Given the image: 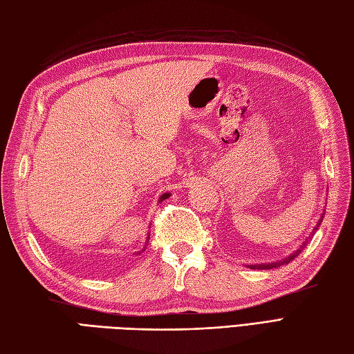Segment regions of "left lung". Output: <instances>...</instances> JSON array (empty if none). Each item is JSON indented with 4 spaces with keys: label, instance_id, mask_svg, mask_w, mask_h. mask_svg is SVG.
Here are the masks:
<instances>
[{
    "label": "left lung",
    "instance_id": "8db88e82",
    "mask_svg": "<svg viewBox=\"0 0 354 354\" xmlns=\"http://www.w3.org/2000/svg\"><path fill=\"white\" fill-rule=\"evenodd\" d=\"M323 216H324V213L322 214V219L317 222V225H315V228H314V232L318 230V227H320V223H322V221H323ZM306 245H308V240H305V242L300 245V248L297 249V251L290 254V255L286 257V258H282V260L273 261V263H263V264H248V267H249V269H273V267H279V266H282V264H288L290 261L295 260V258H296L301 251H304V249L306 248Z\"/></svg>",
    "mask_w": 354,
    "mask_h": 354
}]
</instances>
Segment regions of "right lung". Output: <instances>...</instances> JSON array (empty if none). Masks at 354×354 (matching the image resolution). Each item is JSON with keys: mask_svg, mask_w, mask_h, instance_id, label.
<instances>
[{"mask_svg": "<svg viewBox=\"0 0 354 354\" xmlns=\"http://www.w3.org/2000/svg\"><path fill=\"white\" fill-rule=\"evenodd\" d=\"M169 196H171V194H169V192H167V194H162V195H160V198H159V203L165 201L167 198H169ZM145 245H147V242H145ZM144 249H145V248H144ZM144 249H142V251H144ZM142 251H140V252H142ZM140 252H138V254H140Z\"/></svg>", "mask_w": 354, "mask_h": 354, "instance_id": "1", "label": "right lung"}]
</instances>
